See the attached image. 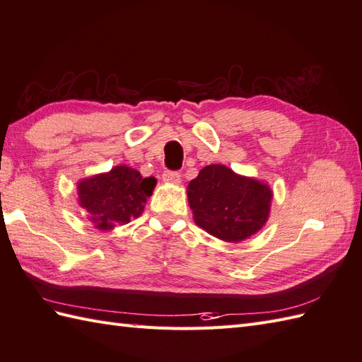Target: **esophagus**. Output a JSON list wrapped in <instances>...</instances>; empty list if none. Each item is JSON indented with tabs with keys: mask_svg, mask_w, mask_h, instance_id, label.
<instances>
[{
	"mask_svg": "<svg viewBox=\"0 0 362 362\" xmlns=\"http://www.w3.org/2000/svg\"><path fill=\"white\" fill-rule=\"evenodd\" d=\"M163 180L165 182H172V184H180L181 182V175L175 170H165L163 173Z\"/></svg>",
	"mask_w": 362,
	"mask_h": 362,
	"instance_id": "obj_1",
	"label": "esophagus"
}]
</instances>
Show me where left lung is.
Instances as JSON below:
<instances>
[{"label":"left lung","mask_w":362,"mask_h":362,"mask_svg":"<svg viewBox=\"0 0 362 362\" xmlns=\"http://www.w3.org/2000/svg\"><path fill=\"white\" fill-rule=\"evenodd\" d=\"M187 197L201 228L223 241L238 243L266 224L272 192L257 180L211 164L189 182Z\"/></svg>","instance_id":"1"}]
</instances>
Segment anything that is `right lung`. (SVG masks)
<instances>
[{"mask_svg": "<svg viewBox=\"0 0 362 362\" xmlns=\"http://www.w3.org/2000/svg\"><path fill=\"white\" fill-rule=\"evenodd\" d=\"M156 180L143 178L138 170L118 165L109 173L96 175L78 184L79 204L89 211L101 230L130 223L144 210Z\"/></svg>", "mask_w": 362, "mask_h": 362, "instance_id": "1", "label": "right lung"}]
</instances>
